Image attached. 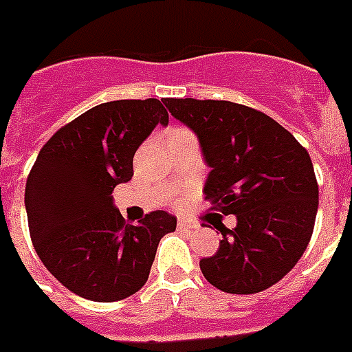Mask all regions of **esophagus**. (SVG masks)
I'll use <instances>...</instances> for the list:
<instances>
[{"label":"esophagus","instance_id":"1","mask_svg":"<svg viewBox=\"0 0 352 352\" xmlns=\"http://www.w3.org/2000/svg\"><path fill=\"white\" fill-rule=\"evenodd\" d=\"M192 226L187 221H178V230H191Z\"/></svg>","mask_w":352,"mask_h":352}]
</instances>
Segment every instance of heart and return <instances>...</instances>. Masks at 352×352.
I'll use <instances>...</instances> for the list:
<instances>
[{"label":"heart","mask_w":352,"mask_h":352,"mask_svg":"<svg viewBox=\"0 0 352 352\" xmlns=\"http://www.w3.org/2000/svg\"><path fill=\"white\" fill-rule=\"evenodd\" d=\"M176 131H179V129H176ZM176 131H173V133H176Z\"/></svg>","instance_id":"obj_1"}]
</instances>
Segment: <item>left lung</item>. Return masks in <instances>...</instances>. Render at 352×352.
Masks as SVG:
<instances>
[{
  "label": "left lung",
  "mask_w": 352,
  "mask_h": 352,
  "mask_svg": "<svg viewBox=\"0 0 352 352\" xmlns=\"http://www.w3.org/2000/svg\"><path fill=\"white\" fill-rule=\"evenodd\" d=\"M168 113L197 135L211 170L204 195L236 228L221 230L215 256L200 260L211 286L260 293L297 265L310 243L319 187L308 152L271 116L224 100L165 98Z\"/></svg>",
  "instance_id": "1"
}]
</instances>
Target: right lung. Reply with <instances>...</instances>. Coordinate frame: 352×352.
<instances>
[{
	"label": "right lung",
	"mask_w": 352,
	"mask_h": 352,
	"mask_svg": "<svg viewBox=\"0 0 352 352\" xmlns=\"http://www.w3.org/2000/svg\"><path fill=\"white\" fill-rule=\"evenodd\" d=\"M168 124L160 100H115L92 107L42 146L25 184L36 254L79 297L115 302L146 284L161 237L176 217L152 211L128 224L113 189L133 176V155Z\"/></svg>",
	"instance_id": "right-lung-1"
}]
</instances>
